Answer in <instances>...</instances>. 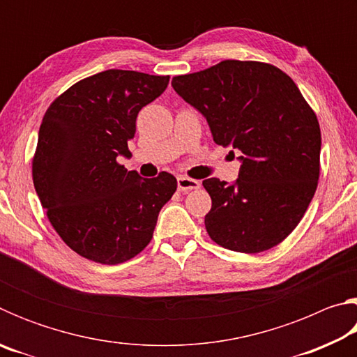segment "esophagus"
Instances as JSON below:
<instances>
[{
  "label": "esophagus",
  "mask_w": 357,
  "mask_h": 357,
  "mask_svg": "<svg viewBox=\"0 0 357 357\" xmlns=\"http://www.w3.org/2000/svg\"><path fill=\"white\" fill-rule=\"evenodd\" d=\"M200 187V183L192 178H187V176H179L178 178V189L181 192H189V190H195Z\"/></svg>",
  "instance_id": "1"
}]
</instances>
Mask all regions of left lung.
Returning a JSON list of instances; mask_svg holds the SVG:
<instances>
[{"mask_svg": "<svg viewBox=\"0 0 357 357\" xmlns=\"http://www.w3.org/2000/svg\"><path fill=\"white\" fill-rule=\"evenodd\" d=\"M172 86L206 118L217 144L243 153L233 184L203 181L213 200L204 217L209 238L243 253L280 244L304 217L319 178L321 132L299 88L273 64L238 59L173 77Z\"/></svg>", "mask_w": 357, "mask_h": 357, "instance_id": "1", "label": "left lung"}]
</instances>
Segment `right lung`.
I'll return each mask as SVG.
<instances>
[{
    "instance_id": "right-lung-1",
    "label": "right lung",
    "mask_w": 357,
    "mask_h": 357,
    "mask_svg": "<svg viewBox=\"0 0 357 357\" xmlns=\"http://www.w3.org/2000/svg\"><path fill=\"white\" fill-rule=\"evenodd\" d=\"M168 75L108 69L83 78L53 100L42 119L33 181L52 227L78 255L119 264L153 238L157 215L176 192L162 172L126 170L138 112L165 91Z\"/></svg>"
}]
</instances>
